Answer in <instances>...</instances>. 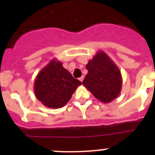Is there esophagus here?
<instances>
[{
	"label": "esophagus",
	"instance_id": "34e87169",
	"mask_svg": "<svg viewBox=\"0 0 155 155\" xmlns=\"http://www.w3.org/2000/svg\"><path fill=\"white\" fill-rule=\"evenodd\" d=\"M83 80H84V76H81L80 78H79V81H83Z\"/></svg>",
	"mask_w": 155,
	"mask_h": 155
}]
</instances>
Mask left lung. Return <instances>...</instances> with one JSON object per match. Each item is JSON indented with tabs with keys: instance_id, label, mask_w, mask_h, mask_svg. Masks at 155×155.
I'll return each mask as SVG.
<instances>
[{
	"instance_id": "left-lung-1",
	"label": "left lung",
	"mask_w": 155,
	"mask_h": 155,
	"mask_svg": "<svg viewBox=\"0 0 155 155\" xmlns=\"http://www.w3.org/2000/svg\"><path fill=\"white\" fill-rule=\"evenodd\" d=\"M86 68L87 74L83 84L97 99L109 103L119 96L122 89L121 73L105 52H97L88 61Z\"/></svg>"
}]
</instances>
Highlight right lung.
<instances>
[{
  "label": "right lung",
  "instance_id": "obj_1",
  "mask_svg": "<svg viewBox=\"0 0 155 155\" xmlns=\"http://www.w3.org/2000/svg\"><path fill=\"white\" fill-rule=\"evenodd\" d=\"M81 84L63 67L61 61L53 59L37 74L34 92L42 105L50 109H59L69 102Z\"/></svg>",
  "mask_w": 155,
  "mask_h": 155
}]
</instances>
